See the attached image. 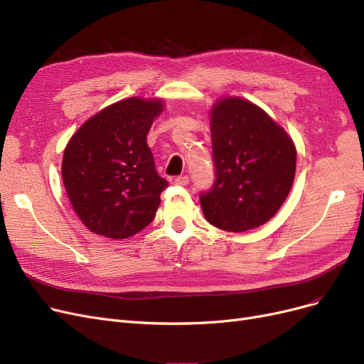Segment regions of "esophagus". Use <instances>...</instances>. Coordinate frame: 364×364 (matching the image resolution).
I'll use <instances>...</instances> for the list:
<instances>
[{
	"label": "esophagus",
	"instance_id": "34e87169",
	"mask_svg": "<svg viewBox=\"0 0 364 364\" xmlns=\"http://www.w3.org/2000/svg\"><path fill=\"white\" fill-rule=\"evenodd\" d=\"M189 177H187V175H180V177H177L175 178V184H178V186H187L189 184Z\"/></svg>",
	"mask_w": 364,
	"mask_h": 364
}]
</instances>
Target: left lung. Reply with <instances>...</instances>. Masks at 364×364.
Returning <instances> with one entry per match:
<instances>
[{
  "label": "left lung",
  "mask_w": 364,
  "mask_h": 364,
  "mask_svg": "<svg viewBox=\"0 0 364 364\" xmlns=\"http://www.w3.org/2000/svg\"><path fill=\"white\" fill-rule=\"evenodd\" d=\"M210 129L216 180L199 195L205 219L230 232L264 225L292 187L297 161L292 139L259 106L240 97L213 106Z\"/></svg>",
  "instance_id": "obj_1"
}]
</instances>
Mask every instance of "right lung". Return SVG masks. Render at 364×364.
<instances>
[{
    "label": "right lung",
    "mask_w": 364,
    "mask_h": 364,
    "mask_svg": "<svg viewBox=\"0 0 364 364\" xmlns=\"http://www.w3.org/2000/svg\"><path fill=\"white\" fill-rule=\"evenodd\" d=\"M161 111V100L117 102L87 119L67 144L64 187L91 232L121 240L153 222L168 181L156 172L146 133Z\"/></svg>",
    "instance_id": "right-lung-1"
}]
</instances>
